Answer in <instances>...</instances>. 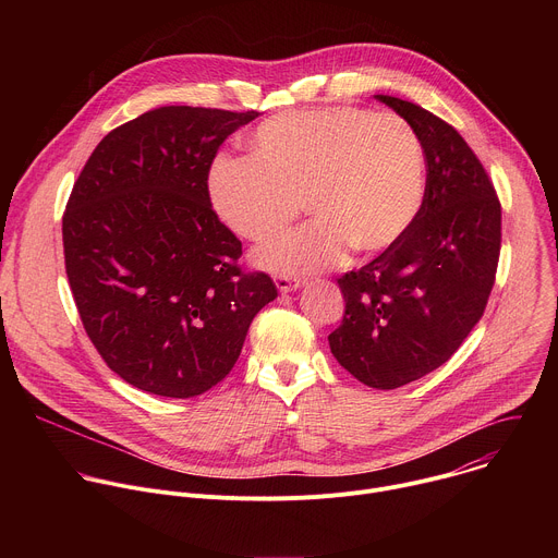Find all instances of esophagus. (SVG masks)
I'll return each instance as SVG.
<instances>
[{
	"label": "esophagus",
	"instance_id": "esophagus-1",
	"mask_svg": "<svg viewBox=\"0 0 558 558\" xmlns=\"http://www.w3.org/2000/svg\"><path fill=\"white\" fill-rule=\"evenodd\" d=\"M274 280H276L278 291H282V293H289V291H295V289L302 287V280H298L293 276H287V274H278Z\"/></svg>",
	"mask_w": 558,
	"mask_h": 558
}]
</instances>
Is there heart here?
<instances>
[{
    "label": "heart",
    "mask_w": 558,
    "mask_h": 558,
    "mask_svg": "<svg viewBox=\"0 0 558 558\" xmlns=\"http://www.w3.org/2000/svg\"><path fill=\"white\" fill-rule=\"evenodd\" d=\"M254 156H220L209 196L220 220L247 241L283 230L307 203L316 222L274 239L258 263L302 274L373 256L415 222L426 196V156L400 114L355 106L298 110L258 125Z\"/></svg>",
    "instance_id": "heart-1"
}]
</instances>
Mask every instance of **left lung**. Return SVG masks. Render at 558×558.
Wrapping results in <instances>:
<instances>
[{
    "label": "left lung",
    "mask_w": 558,
    "mask_h": 558,
    "mask_svg": "<svg viewBox=\"0 0 558 558\" xmlns=\"http://www.w3.org/2000/svg\"><path fill=\"white\" fill-rule=\"evenodd\" d=\"M417 132L426 196L409 231L338 278L342 325L333 357L355 379L390 390L448 362L486 311L501 252V203L461 134L417 104L377 95Z\"/></svg>",
    "instance_id": "1"
}]
</instances>
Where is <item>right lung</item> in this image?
Wrapping results in <instances>:
<instances>
[{"label": "right lung", "mask_w": 558, "mask_h": 558, "mask_svg": "<svg viewBox=\"0 0 558 558\" xmlns=\"http://www.w3.org/2000/svg\"><path fill=\"white\" fill-rule=\"evenodd\" d=\"M258 112L166 106L101 138L63 211V258L84 329L128 384L187 400L229 375L278 291L243 271L211 209L218 147Z\"/></svg>", "instance_id": "1"}]
</instances>
